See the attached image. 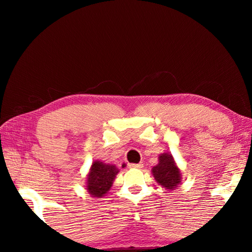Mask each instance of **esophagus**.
<instances>
[{"mask_svg": "<svg viewBox=\"0 0 252 252\" xmlns=\"http://www.w3.org/2000/svg\"><path fill=\"white\" fill-rule=\"evenodd\" d=\"M127 167L132 168V169H141L143 167L142 163H130L127 164Z\"/></svg>", "mask_w": 252, "mask_h": 252, "instance_id": "1", "label": "esophagus"}]
</instances>
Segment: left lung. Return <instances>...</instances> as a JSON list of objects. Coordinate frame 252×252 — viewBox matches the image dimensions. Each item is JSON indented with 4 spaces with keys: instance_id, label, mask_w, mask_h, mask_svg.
Masks as SVG:
<instances>
[{
    "instance_id": "left-lung-1",
    "label": "left lung",
    "mask_w": 252,
    "mask_h": 252,
    "mask_svg": "<svg viewBox=\"0 0 252 252\" xmlns=\"http://www.w3.org/2000/svg\"><path fill=\"white\" fill-rule=\"evenodd\" d=\"M152 173L158 183H160L164 189L172 190L181 182L180 171L174 164L172 156L169 153H163L159 157V163L152 168Z\"/></svg>"
}]
</instances>
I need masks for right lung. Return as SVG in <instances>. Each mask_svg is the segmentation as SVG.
<instances>
[{"mask_svg": "<svg viewBox=\"0 0 252 252\" xmlns=\"http://www.w3.org/2000/svg\"><path fill=\"white\" fill-rule=\"evenodd\" d=\"M118 172L119 170L116 165L105 164L101 161H95L92 164L91 171L88 176L87 188L89 193L93 197H103L110 190Z\"/></svg>", "mask_w": 252, "mask_h": 252, "instance_id": "right-lung-1", "label": "right lung"}]
</instances>
